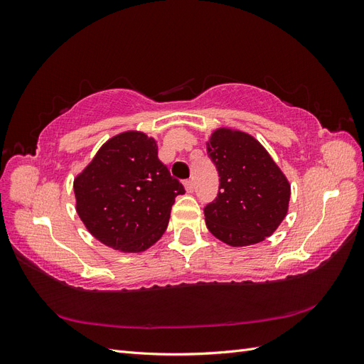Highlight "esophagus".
I'll list each match as a JSON object with an SVG mask.
<instances>
[{
    "label": "esophagus",
    "mask_w": 364,
    "mask_h": 364,
    "mask_svg": "<svg viewBox=\"0 0 364 364\" xmlns=\"http://www.w3.org/2000/svg\"><path fill=\"white\" fill-rule=\"evenodd\" d=\"M183 186H185L186 193H193V191H194V182H193L191 179H188V181H183Z\"/></svg>",
    "instance_id": "34e87169"
}]
</instances>
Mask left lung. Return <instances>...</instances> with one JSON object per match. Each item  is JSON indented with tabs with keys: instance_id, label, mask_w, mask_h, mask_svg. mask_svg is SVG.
<instances>
[{
	"instance_id": "left-lung-1",
	"label": "left lung",
	"mask_w": 364,
	"mask_h": 364,
	"mask_svg": "<svg viewBox=\"0 0 364 364\" xmlns=\"http://www.w3.org/2000/svg\"><path fill=\"white\" fill-rule=\"evenodd\" d=\"M206 151L220 176L215 200L203 209L209 232L232 247L261 243L287 215L290 182L246 132L220 127Z\"/></svg>"
}]
</instances>
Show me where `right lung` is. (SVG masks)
<instances>
[{"instance_id": "add662e5", "label": "right lung", "mask_w": 364, "mask_h": 364, "mask_svg": "<svg viewBox=\"0 0 364 364\" xmlns=\"http://www.w3.org/2000/svg\"><path fill=\"white\" fill-rule=\"evenodd\" d=\"M183 185L158 158V144L136 130L112 136L74 179L75 211L107 247L144 252L162 237Z\"/></svg>"}]
</instances>
